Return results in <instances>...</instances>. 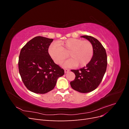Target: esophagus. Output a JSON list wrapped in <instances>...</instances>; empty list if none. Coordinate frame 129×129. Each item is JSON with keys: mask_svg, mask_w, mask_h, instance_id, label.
<instances>
[{"mask_svg": "<svg viewBox=\"0 0 129 129\" xmlns=\"http://www.w3.org/2000/svg\"><path fill=\"white\" fill-rule=\"evenodd\" d=\"M69 71L70 70L69 69H64V73H68Z\"/></svg>", "mask_w": 129, "mask_h": 129, "instance_id": "esophagus-1", "label": "esophagus"}]
</instances>
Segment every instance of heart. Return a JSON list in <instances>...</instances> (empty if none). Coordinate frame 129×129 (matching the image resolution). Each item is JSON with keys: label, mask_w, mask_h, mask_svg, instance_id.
Listing matches in <instances>:
<instances>
[{"label": "heart", "mask_w": 129, "mask_h": 129, "mask_svg": "<svg viewBox=\"0 0 129 129\" xmlns=\"http://www.w3.org/2000/svg\"><path fill=\"white\" fill-rule=\"evenodd\" d=\"M53 42L48 48V53L55 63L60 64L66 58L71 57L63 64L64 67L80 66L83 67L91 60L93 56V47L88 40L71 38L60 43Z\"/></svg>", "instance_id": "b5f03b06"}]
</instances>
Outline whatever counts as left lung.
Returning a JSON list of instances; mask_svg holds the SVG:
<instances>
[{
  "instance_id": "obj_1",
  "label": "left lung",
  "mask_w": 129,
  "mask_h": 129,
  "mask_svg": "<svg viewBox=\"0 0 129 129\" xmlns=\"http://www.w3.org/2000/svg\"><path fill=\"white\" fill-rule=\"evenodd\" d=\"M81 37L91 43L93 56L85 67L77 70H71L75 74V78L70 84L75 90L87 93L94 90L102 81L107 70V55L104 47L96 39L89 36Z\"/></svg>"
}]
</instances>
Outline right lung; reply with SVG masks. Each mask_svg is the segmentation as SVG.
I'll return each instance as SVG.
<instances>
[{
    "label": "right lung",
    "mask_w": 129,
    "mask_h": 129,
    "mask_svg": "<svg viewBox=\"0 0 129 129\" xmlns=\"http://www.w3.org/2000/svg\"><path fill=\"white\" fill-rule=\"evenodd\" d=\"M52 39L36 37L21 48L18 67L23 83L30 91L46 93L55 87L64 71L54 63L48 53Z\"/></svg>",
    "instance_id": "right-lung-1"
}]
</instances>
